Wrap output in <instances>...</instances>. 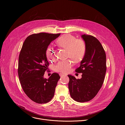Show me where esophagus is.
Instances as JSON below:
<instances>
[{
	"label": "esophagus",
	"instance_id": "esophagus-1",
	"mask_svg": "<svg viewBox=\"0 0 125 125\" xmlns=\"http://www.w3.org/2000/svg\"><path fill=\"white\" fill-rule=\"evenodd\" d=\"M59 75L61 77H62V76H66L67 75L66 74H63V73H59Z\"/></svg>",
	"mask_w": 125,
	"mask_h": 125
}]
</instances>
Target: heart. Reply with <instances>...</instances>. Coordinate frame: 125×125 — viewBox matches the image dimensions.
<instances>
[{
  "label": "heart",
  "mask_w": 125,
  "mask_h": 125,
  "mask_svg": "<svg viewBox=\"0 0 125 125\" xmlns=\"http://www.w3.org/2000/svg\"><path fill=\"white\" fill-rule=\"evenodd\" d=\"M56 44L67 50V56L74 61L77 62L81 60L84 56L86 51V44L84 41L76 39L70 34H64L56 42ZM46 56L49 60H53L55 58V50L49 47L46 50ZM72 63L69 59L59 61L55 66V70L57 72L66 73L70 71Z\"/></svg>",
  "instance_id": "b5f03b06"
}]
</instances>
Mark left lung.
Wrapping results in <instances>:
<instances>
[{
    "label": "left lung",
    "mask_w": 125,
    "mask_h": 125,
    "mask_svg": "<svg viewBox=\"0 0 125 125\" xmlns=\"http://www.w3.org/2000/svg\"><path fill=\"white\" fill-rule=\"evenodd\" d=\"M81 37L85 43L86 51L80 67L75 71L82 73V78L76 79L73 76L68 75V87L74 100L84 102L94 98L102 85L106 71V58L105 51L96 38L85 34Z\"/></svg>",
    "instance_id": "left-lung-1"
}]
</instances>
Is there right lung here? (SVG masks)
<instances>
[{"label":"right lung","instance_id":"obj_1","mask_svg":"<svg viewBox=\"0 0 125 125\" xmlns=\"http://www.w3.org/2000/svg\"><path fill=\"white\" fill-rule=\"evenodd\" d=\"M60 35L45 32L31 34L24 41L20 53L18 72L22 87L26 95L37 103H46L52 99L60 78L56 73L47 79L43 77L49 65L47 49Z\"/></svg>","mask_w":125,"mask_h":125}]
</instances>
